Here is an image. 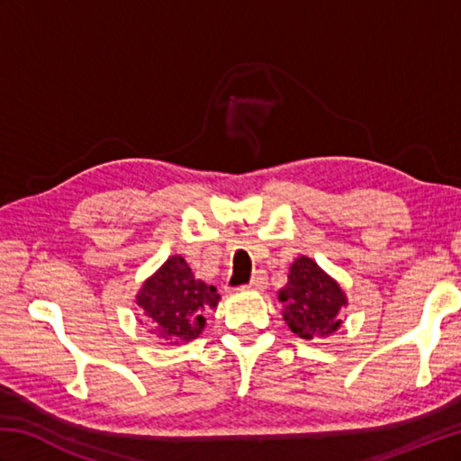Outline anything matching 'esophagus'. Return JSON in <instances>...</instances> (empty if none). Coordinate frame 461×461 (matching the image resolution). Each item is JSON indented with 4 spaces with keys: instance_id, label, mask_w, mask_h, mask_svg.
<instances>
[{
    "instance_id": "1",
    "label": "esophagus",
    "mask_w": 461,
    "mask_h": 461,
    "mask_svg": "<svg viewBox=\"0 0 461 461\" xmlns=\"http://www.w3.org/2000/svg\"><path fill=\"white\" fill-rule=\"evenodd\" d=\"M266 285H267V276L263 271H258L256 276H253V279L249 281V285H246V289L261 291V289H266Z\"/></svg>"
}]
</instances>
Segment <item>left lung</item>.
Listing matches in <instances>:
<instances>
[{
	"label": "left lung",
	"mask_w": 461,
	"mask_h": 461,
	"mask_svg": "<svg viewBox=\"0 0 461 461\" xmlns=\"http://www.w3.org/2000/svg\"><path fill=\"white\" fill-rule=\"evenodd\" d=\"M283 321L301 339H325L340 327L339 312L347 307V295L311 258L291 263L287 285L279 291Z\"/></svg>",
	"instance_id": "left-lung-1"
}]
</instances>
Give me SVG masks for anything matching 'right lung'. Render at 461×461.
Returning a JSON list of instances; mask_svg holds the SVG:
<instances>
[{
    "mask_svg": "<svg viewBox=\"0 0 461 461\" xmlns=\"http://www.w3.org/2000/svg\"><path fill=\"white\" fill-rule=\"evenodd\" d=\"M220 293L195 279L182 256H172L152 277L142 283L136 305L144 312L149 332L168 345L200 337L205 327L203 312L218 307Z\"/></svg>",
    "mask_w": 461,
    "mask_h": 461,
    "instance_id": "1",
    "label": "right lung"
}]
</instances>
